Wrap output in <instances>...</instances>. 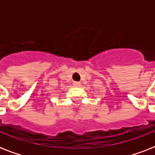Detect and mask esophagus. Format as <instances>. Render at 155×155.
I'll return each instance as SVG.
<instances>
[{
	"label": "esophagus",
	"instance_id": "obj_1",
	"mask_svg": "<svg viewBox=\"0 0 155 155\" xmlns=\"http://www.w3.org/2000/svg\"><path fill=\"white\" fill-rule=\"evenodd\" d=\"M80 84H81L80 82H74V85H75V86H80Z\"/></svg>",
	"mask_w": 155,
	"mask_h": 155
}]
</instances>
